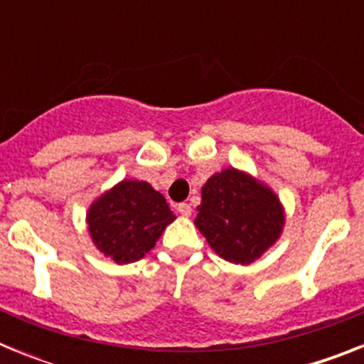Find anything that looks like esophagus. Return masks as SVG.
I'll return each mask as SVG.
<instances>
[{"label": "esophagus", "mask_w": 364, "mask_h": 364, "mask_svg": "<svg viewBox=\"0 0 364 364\" xmlns=\"http://www.w3.org/2000/svg\"><path fill=\"white\" fill-rule=\"evenodd\" d=\"M176 210H178V213L182 215V217H189V215H191V205L189 204H186V202H182V204H178L176 205Z\"/></svg>", "instance_id": "obj_1"}]
</instances>
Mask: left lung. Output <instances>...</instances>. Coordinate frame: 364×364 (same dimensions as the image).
<instances>
[{"mask_svg":"<svg viewBox=\"0 0 364 364\" xmlns=\"http://www.w3.org/2000/svg\"><path fill=\"white\" fill-rule=\"evenodd\" d=\"M197 211L195 226L211 250L235 264H252L277 242L284 226L277 195L235 167L208 178Z\"/></svg>","mask_w":364,"mask_h":364,"instance_id":"8db88e82","label":"left lung"}]
</instances>
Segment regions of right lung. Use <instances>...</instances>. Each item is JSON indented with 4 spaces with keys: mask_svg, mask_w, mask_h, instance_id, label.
I'll use <instances>...</instances> for the list:
<instances>
[{
    "mask_svg": "<svg viewBox=\"0 0 364 364\" xmlns=\"http://www.w3.org/2000/svg\"><path fill=\"white\" fill-rule=\"evenodd\" d=\"M175 218L164 195L151 184L122 180L92 202L87 226L100 252L117 264H129L153 250Z\"/></svg>",
    "mask_w": 364,
    "mask_h": 364,
    "instance_id": "obj_1",
    "label": "right lung"
}]
</instances>
